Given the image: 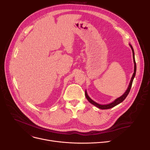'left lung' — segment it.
Wrapping results in <instances>:
<instances>
[{
  "instance_id": "obj_1",
  "label": "left lung",
  "mask_w": 150,
  "mask_h": 150,
  "mask_svg": "<svg viewBox=\"0 0 150 150\" xmlns=\"http://www.w3.org/2000/svg\"><path fill=\"white\" fill-rule=\"evenodd\" d=\"M131 48V50H132V57H133V61H134V73H133V75H132V76L131 78V81H130V83H129V84L128 86V88L127 89V90L126 91V92L123 94V95L119 97L118 98L115 99L113 102H112V103H109V104H108V105H100L97 103H96V102H95L94 101H93L88 95L87 93V92H86V91H85V96H86V98H87V100L90 102V103L92 105H93L94 106H96V107H97L99 109H110V108H112L114 106H115L116 105H119V103H122V102L126 98V97H127V96L128 95V93L130 91V89L131 88V86H132V81H133V80L134 78V76L136 75V61H135V58H134V50H133V48L132 47L131 44H129Z\"/></svg>"
}]
</instances>
